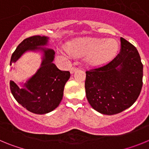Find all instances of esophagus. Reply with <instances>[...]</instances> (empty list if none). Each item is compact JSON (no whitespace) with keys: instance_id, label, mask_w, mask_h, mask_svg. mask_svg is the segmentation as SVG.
Masks as SVG:
<instances>
[{"instance_id":"esophagus-1","label":"esophagus","mask_w":149,"mask_h":149,"mask_svg":"<svg viewBox=\"0 0 149 149\" xmlns=\"http://www.w3.org/2000/svg\"><path fill=\"white\" fill-rule=\"evenodd\" d=\"M77 67L73 66V67H72V68H70V72L72 74V73H74V72H75V71H77Z\"/></svg>"}]
</instances>
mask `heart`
<instances>
[{
  "mask_svg": "<svg viewBox=\"0 0 149 149\" xmlns=\"http://www.w3.org/2000/svg\"><path fill=\"white\" fill-rule=\"evenodd\" d=\"M118 48V43L114 39L86 38L71 43L68 51L76 55L88 54L89 63L99 64L113 57Z\"/></svg>",
  "mask_w": 149,
  "mask_h": 149,
  "instance_id": "heart-1",
  "label": "heart"
}]
</instances>
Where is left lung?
Wrapping results in <instances>:
<instances>
[{"label":"left lung","instance_id":"1","mask_svg":"<svg viewBox=\"0 0 149 149\" xmlns=\"http://www.w3.org/2000/svg\"><path fill=\"white\" fill-rule=\"evenodd\" d=\"M120 40L122 49L115 58L86 71V98L93 109L105 115L132 106L143 86V65L137 50L124 38Z\"/></svg>","mask_w":149,"mask_h":149}]
</instances>
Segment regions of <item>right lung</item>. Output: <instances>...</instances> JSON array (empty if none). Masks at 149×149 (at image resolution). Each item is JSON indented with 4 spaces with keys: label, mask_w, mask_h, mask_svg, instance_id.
I'll list each match as a JSON object with an SVG mask.
<instances>
[{
    "label": "right lung",
    "mask_w": 149,
    "mask_h": 149,
    "mask_svg": "<svg viewBox=\"0 0 149 149\" xmlns=\"http://www.w3.org/2000/svg\"><path fill=\"white\" fill-rule=\"evenodd\" d=\"M47 42V37L36 35L24 39L12 54L10 65H14L24 52L37 49V46L45 45ZM42 50L45 59L42 67L25 84L24 87H18L14 81L10 82V90L17 102L36 114L48 113L59 106L63 99L65 84L70 77L68 71L60 70L52 63L54 51L51 49Z\"/></svg>",
    "instance_id": "right-lung-1"
}]
</instances>
